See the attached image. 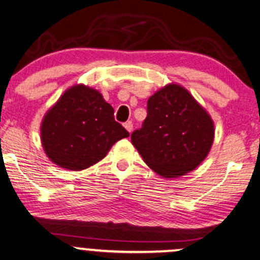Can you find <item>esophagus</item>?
<instances>
[{"label":"esophagus","mask_w":260,"mask_h":260,"mask_svg":"<svg viewBox=\"0 0 260 260\" xmlns=\"http://www.w3.org/2000/svg\"><path fill=\"white\" fill-rule=\"evenodd\" d=\"M124 128H126V129L128 131V132H132L133 131V123L131 121H128V122H126V123H124Z\"/></svg>","instance_id":"34e87169"}]
</instances>
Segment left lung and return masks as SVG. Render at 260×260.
Masks as SVG:
<instances>
[{
	"label": "left lung",
	"instance_id": "1",
	"mask_svg": "<svg viewBox=\"0 0 260 260\" xmlns=\"http://www.w3.org/2000/svg\"><path fill=\"white\" fill-rule=\"evenodd\" d=\"M131 140L162 177H180L207 157L214 140L210 116L186 89L166 85L149 98L147 118Z\"/></svg>",
	"mask_w": 260,
	"mask_h": 260
}]
</instances>
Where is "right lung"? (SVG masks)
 <instances>
[{
    "mask_svg": "<svg viewBox=\"0 0 260 260\" xmlns=\"http://www.w3.org/2000/svg\"><path fill=\"white\" fill-rule=\"evenodd\" d=\"M128 136L103 95L82 84L68 89L41 123L45 153L56 165L74 171L104 159L117 140Z\"/></svg>",
    "mask_w": 260,
    "mask_h": 260,
    "instance_id": "add662e5",
    "label": "right lung"
}]
</instances>
